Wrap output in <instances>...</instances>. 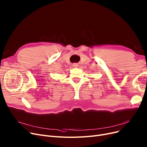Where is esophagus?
Segmentation results:
<instances>
[{
	"instance_id": "34e87169",
	"label": "esophagus",
	"mask_w": 147,
	"mask_h": 147,
	"mask_svg": "<svg viewBox=\"0 0 147 147\" xmlns=\"http://www.w3.org/2000/svg\"><path fill=\"white\" fill-rule=\"evenodd\" d=\"M73 67H78V64H76V63H74V64H73Z\"/></svg>"
}]
</instances>
